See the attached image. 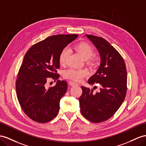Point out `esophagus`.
Segmentation results:
<instances>
[{"instance_id":"esophagus-1","label":"esophagus","mask_w":146,"mask_h":146,"mask_svg":"<svg viewBox=\"0 0 146 146\" xmlns=\"http://www.w3.org/2000/svg\"><path fill=\"white\" fill-rule=\"evenodd\" d=\"M68 84H69L70 86H78V85L77 83H74V82H73V81H69Z\"/></svg>"}]
</instances>
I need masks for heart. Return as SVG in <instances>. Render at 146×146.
<instances>
[{"label":"heart","instance_id":"b5f03b06","mask_svg":"<svg viewBox=\"0 0 146 146\" xmlns=\"http://www.w3.org/2000/svg\"><path fill=\"white\" fill-rule=\"evenodd\" d=\"M74 49L77 51L82 58H83L84 60H87L89 64H95L96 62V58L92 57V55L94 54V48L90 44L86 42H81L74 46ZM68 54V50L66 48H63L59 55L58 61L60 65L63 66L66 64ZM88 74V72L85 69L70 68L64 72L63 75V77L67 78V79L75 81H80L85 76H86Z\"/></svg>","mask_w":146,"mask_h":146}]
</instances>
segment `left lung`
Segmentation results:
<instances>
[{
  "label": "left lung",
  "mask_w": 146,
  "mask_h": 146,
  "mask_svg": "<svg viewBox=\"0 0 146 146\" xmlns=\"http://www.w3.org/2000/svg\"><path fill=\"white\" fill-rule=\"evenodd\" d=\"M98 49L100 66L90 77L88 83L101 85L100 92L81 86L83 94L79 99L81 114L93 123L107 120L124 101L127 90V73L124 60L110 44L102 37L86 35Z\"/></svg>",
  "instance_id": "left-lung-1"
}]
</instances>
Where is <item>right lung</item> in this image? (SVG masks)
Returning <instances> with one entry per match:
<instances>
[{
  "label": "right lung",
  "instance_id": "obj_1",
  "mask_svg": "<svg viewBox=\"0 0 146 146\" xmlns=\"http://www.w3.org/2000/svg\"><path fill=\"white\" fill-rule=\"evenodd\" d=\"M77 35H59L48 37L37 42L26 53L18 74L16 91L18 102L29 118L38 123H47L57 115L60 100L68 84L58 80L59 55ZM57 79L54 87L47 88L46 81Z\"/></svg>",
  "mask_w": 146,
  "mask_h": 146
}]
</instances>
